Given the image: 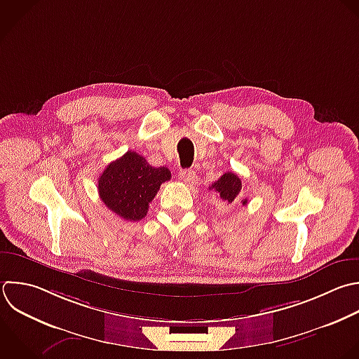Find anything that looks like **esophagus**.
<instances>
[{"mask_svg":"<svg viewBox=\"0 0 359 359\" xmlns=\"http://www.w3.org/2000/svg\"><path fill=\"white\" fill-rule=\"evenodd\" d=\"M180 178L188 187H196V184H198V177L192 170H182L180 172Z\"/></svg>","mask_w":359,"mask_h":359,"instance_id":"34e87169","label":"esophagus"}]
</instances>
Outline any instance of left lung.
I'll use <instances>...</instances> for the list:
<instances>
[{
    "label": "left lung",
    "mask_w": 359,
    "mask_h": 359,
    "mask_svg": "<svg viewBox=\"0 0 359 359\" xmlns=\"http://www.w3.org/2000/svg\"><path fill=\"white\" fill-rule=\"evenodd\" d=\"M210 188L219 194L222 201L233 203L234 201H237L241 192V180L234 172H224L216 182L212 184ZM241 203L247 205V199H243Z\"/></svg>",
    "instance_id": "1"
}]
</instances>
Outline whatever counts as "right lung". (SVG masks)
I'll return each instance as SVG.
<instances>
[{
  "instance_id": "right-lung-1",
  "label": "right lung",
  "mask_w": 359,
  "mask_h": 359,
  "mask_svg": "<svg viewBox=\"0 0 359 359\" xmlns=\"http://www.w3.org/2000/svg\"><path fill=\"white\" fill-rule=\"evenodd\" d=\"M170 178L167 167H151L136 151H128L104 170L98 178V192L109 210L125 220L137 222L147 215L149 203Z\"/></svg>"
}]
</instances>
